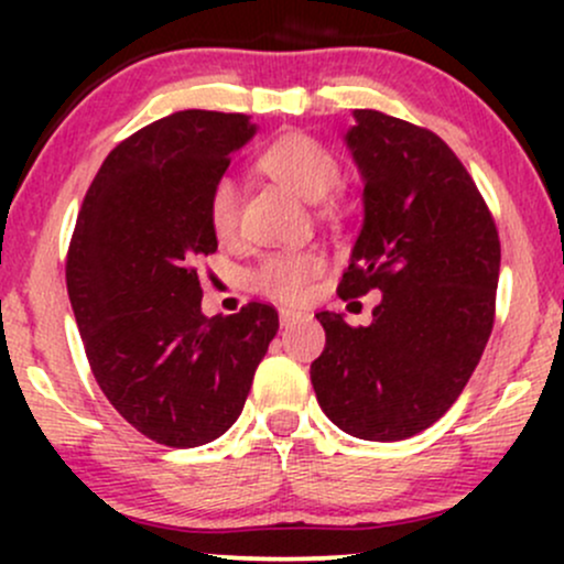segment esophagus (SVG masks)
Returning a JSON list of instances; mask_svg holds the SVG:
<instances>
[{
    "instance_id": "esophagus-1",
    "label": "esophagus",
    "mask_w": 564,
    "mask_h": 564,
    "mask_svg": "<svg viewBox=\"0 0 564 564\" xmlns=\"http://www.w3.org/2000/svg\"><path fill=\"white\" fill-rule=\"evenodd\" d=\"M307 321V313H300V310H289V307H281V326H296V323Z\"/></svg>"
}]
</instances>
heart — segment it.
<instances>
[{"instance_id": "heart-1", "label": "heart", "mask_w": 564, "mask_h": 564, "mask_svg": "<svg viewBox=\"0 0 564 564\" xmlns=\"http://www.w3.org/2000/svg\"><path fill=\"white\" fill-rule=\"evenodd\" d=\"M262 172L286 185L304 200H323L339 183V161L323 142L304 132H289L270 142L260 153ZM241 193L230 177H217L206 196V219L217 238H230L238 228ZM326 270L318 249H291L268 254L251 273V286L281 302H296L310 283Z\"/></svg>"}]
</instances>
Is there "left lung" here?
Returning a JSON list of instances; mask_svg holds the SVG:
<instances>
[{"label":"left lung","mask_w":564,"mask_h":564,"mask_svg":"<svg viewBox=\"0 0 564 564\" xmlns=\"http://www.w3.org/2000/svg\"><path fill=\"white\" fill-rule=\"evenodd\" d=\"M364 174V228L339 296L381 291L368 326L315 315V398L347 435L413 437L456 403L494 332L501 243L475 180L430 129L360 108L345 134Z\"/></svg>","instance_id":"left-lung-1"}]
</instances>
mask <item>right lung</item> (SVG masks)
<instances>
[{
	"mask_svg": "<svg viewBox=\"0 0 564 564\" xmlns=\"http://www.w3.org/2000/svg\"><path fill=\"white\" fill-rule=\"evenodd\" d=\"M254 132L249 116L196 108L138 129L102 161L68 246V300L97 384L170 448L230 430L278 332L262 302L200 313L196 260L217 251L206 196Z\"/></svg>",
	"mask_w": 564,
	"mask_h": 564,
	"instance_id": "right-lung-1",
	"label": "right lung"
}]
</instances>
